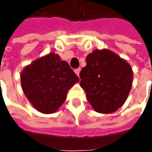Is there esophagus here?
I'll return each instance as SVG.
<instances>
[{
    "label": "esophagus",
    "instance_id": "esophagus-1",
    "mask_svg": "<svg viewBox=\"0 0 152 152\" xmlns=\"http://www.w3.org/2000/svg\"><path fill=\"white\" fill-rule=\"evenodd\" d=\"M75 72L78 76H80V68H77V69L75 70Z\"/></svg>",
    "mask_w": 152,
    "mask_h": 152
}]
</instances>
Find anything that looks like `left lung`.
<instances>
[{
    "label": "left lung",
    "instance_id": "left-lung-1",
    "mask_svg": "<svg viewBox=\"0 0 152 152\" xmlns=\"http://www.w3.org/2000/svg\"><path fill=\"white\" fill-rule=\"evenodd\" d=\"M80 76L90 105L102 114L115 112L124 105L134 78L129 63L107 49L89 53Z\"/></svg>",
    "mask_w": 152,
    "mask_h": 152
}]
</instances>
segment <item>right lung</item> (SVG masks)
<instances>
[{"label":"right lung","instance_id":"add662e5","mask_svg":"<svg viewBox=\"0 0 152 152\" xmlns=\"http://www.w3.org/2000/svg\"><path fill=\"white\" fill-rule=\"evenodd\" d=\"M23 91L33 107L44 114L57 112L79 78L58 54L50 53L26 66L20 75Z\"/></svg>","mask_w":152,"mask_h":152}]
</instances>
